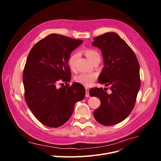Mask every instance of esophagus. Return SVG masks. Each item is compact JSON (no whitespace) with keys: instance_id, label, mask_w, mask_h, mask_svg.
Returning a JSON list of instances; mask_svg holds the SVG:
<instances>
[{"instance_id":"esophagus-1","label":"esophagus","mask_w":161,"mask_h":161,"mask_svg":"<svg viewBox=\"0 0 161 161\" xmlns=\"http://www.w3.org/2000/svg\"><path fill=\"white\" fill-rule=\"evenodd\" d=\"M85 91H86V94H85V96L86 97H88L90 96L89 95V89L88 88H85Z\"/></svg>"}]
</instances>
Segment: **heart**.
<instances>
[{"mask_svg": "<svg viewBox=\"0 0 161 161\" xmlns=\"http://www.w3.org/2000/svg\"><path fill=\"white\" fill-rule=\"evenodd\" d=\"M85 54L92 62H93L97 58H101L99 53L93 49L86 50ZM80 53L76 52L72 53L69 58L68 64L71 69L73 71L75 70L76 61L78 59ZM97 73H83L75 77V81L84 86H89L92 85V83L97 80Z\"/></svg>", "mask_w": 161, "mask_h": 161, "instance_id": "obj_1", "label": "heart"}]
</instances>
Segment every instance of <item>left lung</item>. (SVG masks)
I'll return each mask as SVG.
<instances>
[{
    "label": "left lung",
    "instance_id": "1",
    "mask_svg": "<svg viewBox=\"0 0 161 161\" xmlns=\"http://www.w3.org/2000/svg\"><path fill=\"white\" fill-rule=\"evenodd\" d=\"M92 45L101 50L104 59L99 83L109 85L112 92L108 94L103 88L89 90L90 96L97 97L101 101L94 117L104 125L117 124L129 116L134 106L141 85L139 62L132 49L117 33L106 32L96 37Z\"/></svg>",
    "mask_w": 161,
    "mask_h": 161
}]
</instances>
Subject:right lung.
Returning <instances> with one entry per match:
<instances>
[{"label":"right lung","instance_id":"obj_1","mask_svg":"<svg viewBox=\"0 0 161 161\" xmlns=\"http://www.w3.org/2000/svg\"><path fill=\"white\" fill-rule=\"evenodd\" d=\"M83 42L52 34L37 42L27 57L23 74L25 101L35 117L46 126L64 124L75 104L85 96V88L79 83L57 86L60 80H71L69 58Z\"/></svg>","mask_w":161,"mask_h":161}]
</instances>
